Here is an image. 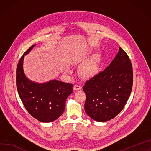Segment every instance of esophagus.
I'll return each instance as SVG.
<instances>
[{"mask_svg":"<svg viewBox=\"0 0 151 151\" xmlns=\"http://www.w3.org/2000/svg\"><path fill=\"white\" fill-rule=\"evenodd\" d=\"M81 86H78V85H75L74 87H73V89H74V90H81Z\"/></svg>","mask_w":151,"mask_h":151,"instance_id":"1","label":"esophagus"}]
</instances>
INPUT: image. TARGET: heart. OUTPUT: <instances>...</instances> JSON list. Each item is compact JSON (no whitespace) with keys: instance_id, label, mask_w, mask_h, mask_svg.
Instances as JSON below:
<instances>
[{"instance_id":"heart-1","label":"heart","mask_w":151,"mask_h":151,"mask_svg":"<svg viewBox=\"0 0 151 151\" xmlns=\"http://www.w3.org/2000/svg\"><path fill=\"white\" fill-rule=\"evenodd\" d=\"M85 58V55H83L78 58V60H83ZM100 55L97 54L87 60L79 68L80 76L86 79H91L96 76L100 70Z\"/></svg>"}]
</instances>
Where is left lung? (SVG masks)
<instances>
[{"label": "left lung", "mask_w": 151, "mask_h": 151, "mask_svg": "<svg viewBox=\"0 0 151 151\" xmlns=\"http://www.w3.org/2000/svg\"><path fill=\"white\" fill-rule=\"evenodd\" d=\"M133 73L131 62L121 47L105 69L87 81L83 87L86 94L87 114L98 122H106L119 114L131 93Z\"/></svg>", "instance_id": "8db88e82"}]
</instances>
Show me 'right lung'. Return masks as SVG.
Masks as SVG:
<instances>
[{
	"label": "right lung",
	"instance_id": "obj_1",
	"mask_svg": "<svg viewBox=\"0 0 151 151\" xmlns=\"http://www.w3.org/2000/svg\"><path fill=\"white\" fill-rule=\"evenodd\" d=\"M35 46L27 50L18 63L17 89L26 109L33 117L42 122H50L63 113L66 99L72 93L73 86L56 79L39 84L26 76L23 67L24 57Z\"/></svg>",
	"mask_w": 151,
	"mask_h": 151
}]
</instances>
